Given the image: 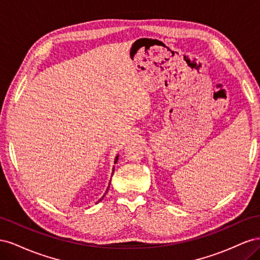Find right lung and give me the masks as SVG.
<instances>
[{
	"instance_id": "1",
	"label": "right lung",
	"mask_w": 260,
	"mask_h": 260,
	"mask_svg": "<svg viewBox=\"0 0 260 260\" xmlns=\"http://www.w3.org/2000/svg\"><path fill=\"white\" fill-rule=\"evenodd\" d=\"M118 156H119V155H117V156H116V158H115V164H116V162H117V160H118ZM113 171H114V170H113ZM108 187H109V186H108ZM107 191H108V188L106 190V193H107ZM100 201H101V200H100Z\"/></svg>"
}]
</instances>
